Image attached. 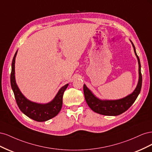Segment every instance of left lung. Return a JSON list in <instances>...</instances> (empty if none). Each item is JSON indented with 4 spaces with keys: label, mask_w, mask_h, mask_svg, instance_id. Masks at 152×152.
Returning a JSON list of instances; mask_svg holds the SVG:
<instances>
[{
    "label": "left lung",
    "mask_w": 152,
    "mask_h": 152,
    "mask_svg": "<svg viewBox=\"0 0 152 152\" xmlns=\"http://www.w3.org/2000/svg\"><path fill=\"white\" fill-rule=\"evenodd\" d=\"M134 48V51L137 58L139 64V80L135 90L132 93L127 96L126 97L117 100H101L93 94V93L84 84V93L86 102L90 108L96 113L108 116L118 115L129 108L134 103L138 96L142 86V75L141 73V63L140 58L137 56L134 44L132 42Z\"/></svg>",
    "instance_id": "1"
}]
</instances>
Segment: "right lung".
I'll list each match as a JSON object with an SVG mask.
<instances>
[{
    "label": "right lung",
    "instance_id": "1",
    "mask_svg": "<svg viewBox=\"0 0 152 152\" xmlns=\"http://www.w3.org/2000/svg\"><path fill=\"white\" fill-rule=\"evenodd\" d=\"M18 50L13 57L11 73V85L13 91L16 103L21 111L27 117L37 122H44L56 116L60 112L63 104V95L68 84L63 86L51 102L40 104L30 102L21 93L15 80V64Z\"/></svg>",
    "mask_w": 152,
    "mask_h": 152
}]
</instances>
